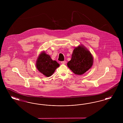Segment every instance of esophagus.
<instances>
[{"mask_svg":"<svg viewBox=\"0 0 123 123\" xmlns=\"http://www.w3.org/2000/svg\"><path fill=\"white\" fill-rule=\"evenodd\" d=\"M61 63L62 64H66V61H61Z\"/></svg>","mask_w":123,"mask_h":123,"instance_id":"34e87169","label":"esophagus"}]
</instances>
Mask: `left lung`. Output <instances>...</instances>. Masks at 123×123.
Masks as SVG:
<instances>
[{
    "label": "left lung",
    "mask_w": 123,
    "mask_h": 123,
    "mask_svg": "<svg viewBox=\"0 0 123 123\" xmlns=\"http://www.w3.org/2000/svg\"><path fill=\"white\" fill-rule=\"evenodd\" d=\"M93 63V58L90 53L84 47L78 46L74 49L67 65L74 73L81 75L92 67Z\"/></svg>",
    "instance_id": "obj_1"
}]
</instances>
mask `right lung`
Returning a JSON list of instances; mask_svg holds the SVG:
<instances>
[{"label":"right lung","mask_w":123,"mask_h":123,"mask_svg":"<svg viewBox=\"0 0 123 123\" xmlns=\"http://www.w3.org/2000/svg\"><path fill=\"white\" fill-rule=\"evenodd\" d=\"M59 64L53 60L50 56L45 52L41 53L36 62V67L38 70L47 77L52 75Z\"/></svg>","instance_id":"1"}]
</instances>
